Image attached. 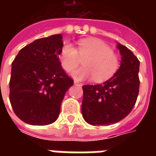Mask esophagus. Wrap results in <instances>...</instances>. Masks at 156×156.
<instances>
[{
    "instance_id": "obj_1",
    "label": "esophagus",
    "mask_w": 156,
    "mask_h": 156,
    "mask_svg": "<svg viewBox=\"0 0 156 156\" xmlns=\"http://www.w3.org/2000/svg\"><path fill=\"white\" fill-rule=\"evenodd\" d=\"M74 84H75V85H78V86H82V85H83L82 83H78V82H77V81H74Z\"/></svg>"
}]
</instances>
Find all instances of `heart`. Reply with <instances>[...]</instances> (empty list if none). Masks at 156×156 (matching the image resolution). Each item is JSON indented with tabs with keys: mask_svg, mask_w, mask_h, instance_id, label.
<instances>
[{
	"mask_svg": "<svg viewBox=\"0 0 156 156\" xmlns=\"http://www.w3.org/2000/svg\"><path fill=\"white\" fill-rule=\"evenodd\" d=\"M83 61V67L72 72L76 80L93 78L96 83L108 80L119 68L118 56L103 41L96 39H83L78 42L76 48L71 44H66L61 48L59 58L65 70L72 71Z\"/></svg>",
	"mask_w": 156,
	"mask_h": 156,
	"instance_id": "heart-1",
	"label": "heart"
}]
</instances>
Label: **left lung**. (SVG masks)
Masks as SVG:
<instances>
[{"label":"left lung","instance_id":"obj_1","mask_svg":"<svg viewBox=\"0 0 156 156\" xmlns=\"http://www.w3.org/2000/svg\"><path fill=\"white\" fill-rule=\"evenodd\" d=\"M121 66L103 84L84 85L82 114L93 126H108L121 121L135 105L139 91V61L126 46L118 44Z\"/></svg>","mask_w":156,"mask_h":156}]
</instances>
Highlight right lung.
Segmentation results:
<instances>
[{"mask_svg":"<svg viewBox=\"0 0 156 156\" xmlns=\"http://www.w3.org/2000/svg\"><path fill=\"white\" fill-rule=\"evenodd\" d=\"M62 35L41 38L19 51L12 62L9 101L14 113L33 126L58 118L65 94L73 80L61 67Z\"/></svg>","mask_w":156,"mask_h":156,"instance_id":"add662e5","label":"right lung"}]
</instances>
